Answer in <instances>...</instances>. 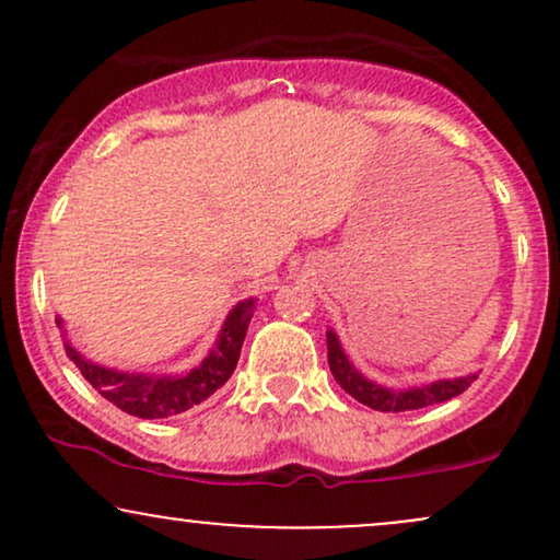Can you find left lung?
<instances>
[{
    "label": "left lung",
    "instance_id": "8db88e82",
    "mask_svg": "<svg viewBox=\"0 0 560 560\" xmlns=\"http://www.w3.org/2000/svg\"><path fill=\"white\" fill-rule=\"evenodd\" d=\"M326 347H329V369L339 387H342L347 395L355 397L358 402L369 405V408L374 410H382V413H402V410H419L429 408V405L453 400L460 392L471 387V382L477 378V374H471L460 378H445V382L427 384V387L395 392L382 387V384L369 382L363 374H358L355 365L347 361V355L342 352V347H339V339L334 331L326 334Z\"/></svg>",
    "mask_w": 560,
    "mask_h": 560
}]
</instances>
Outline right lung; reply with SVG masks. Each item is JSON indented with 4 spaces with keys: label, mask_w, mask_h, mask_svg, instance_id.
Masks as SVG:
<instances>
[{
    "label": "right lung",
    "mask_w": 560,
    "mask_h": 560,
    "mask_svg": "<svg viewBox=\"0 0 560 560\" xmlns=\"http://www.w3.org/2000/svg\"><path fill=\"white\" fill-rule=\"evenodd\" d=\"M255 300H244L229 313L223 324L221 337L202 365L184 376H144V374H126V371H113L105 365H96L86 358H81L66 342V352L75 369L81 371L92 387L100 392L105 400L118 405L126 413L139 416V419H168V416L184 413L195 408L202 400H208L215 389H221L234 374L240 363L242 342L247 337L249 318H253ZM62 320L57 318V326Z\"/></svg>",
    "instance_id": "add662e5"
}]
</instances>
